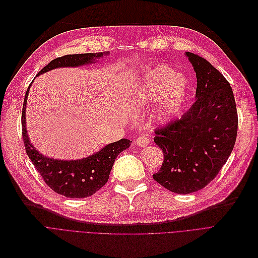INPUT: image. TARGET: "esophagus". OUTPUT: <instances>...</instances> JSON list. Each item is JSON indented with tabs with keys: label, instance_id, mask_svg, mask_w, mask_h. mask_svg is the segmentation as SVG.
I'll list each match as a JSON object with an SVG mask.
<instances>
[{
	"label": "esophagus",
	"instance_id": "1",
	"mask_svg": "<svg viewBox=\"0 0 258 258\" xmlns=\"http://www.w3.org/2000/svg\"><path fill=\"white\" fill-rule=\"evenodd\" d=\"M136 142H137V145H138V146L145 147V146H147V145H148V144L150 143V139L146 138V137H139Z\"/></svg>",
	"mask_w": 258,
	"mask_h": 258
}]
</instances>
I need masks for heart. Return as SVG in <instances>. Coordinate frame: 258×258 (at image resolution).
I'll list each match as a JSON object with an SVG mask.
<instances>
[{
	"mask_svg": "<svg viewBox=\"0 0 258 258\" xmlns=\"http://www.w3.org/2000/svg\"><path fill=\"white\" fill-rule=\"evenodd\" d=\"M187 81L167 66L157 67L147 73L137 94L141 102H148L162 97L153 118L165 121L175 115L187 97Z\"/></svg>",
	"mask_w": 258,
	"mask_h": 258,
	"instance_id": "heart-1",
	"label": "heart"
}]
</instances>
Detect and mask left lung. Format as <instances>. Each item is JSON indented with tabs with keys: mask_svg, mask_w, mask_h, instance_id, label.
Wrapping results in <instances>:
<instances>
[{
	"mask_svg": "<svg viewBox=\"0 0 258 258\" xmlns=\"http://www.w3.org/2000/svg\"><path fill=\"white\" fill-rule=\"evenodd\" d=\"M186 55L198 79L196 101L179 119L154 131L164 162L153 178L178 194L199 191L216 177L235 145L238 128L230 83L204 57Z\"/></svg>",
	"mask_w": 258,
	"mask_h": 258,
	"instance_id": "8db88e82",
	"label": "left lung"
}]
</instances>
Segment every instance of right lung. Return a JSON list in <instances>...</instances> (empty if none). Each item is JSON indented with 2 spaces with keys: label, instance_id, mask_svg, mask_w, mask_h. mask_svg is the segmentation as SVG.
<instances>
[{
  "label": "right lung",
  "instance_id": "right-lung-1",
  "mask_svg": "<svg viewBox=\"0 0 258 258\" xmlns=\"http://www.w3.org/2000/svg\"><path fill=\"white\" fill-rule=\"evenodd\" d=\"M106 52L105 54H108ZM103 52L68 54L52 59L46 65L38 76L58 67H77L93 63L95 58L101 57ZM28 90L24 99L22 110V136L28 157L35 169L43 177L48 187L54 192L71 199L88 198L99 191L109 179L116 156L130 146V141L121 139L115 143L105 146L102 150L83 159L77 161H60L46 157L35 150L30 144L25 126V110Z\"/></svg>",
  "mask_w": 258,
  "mask_h": 258
}]
</instances>
